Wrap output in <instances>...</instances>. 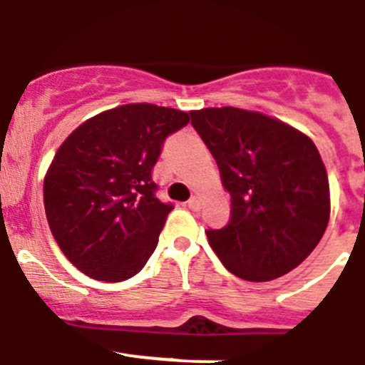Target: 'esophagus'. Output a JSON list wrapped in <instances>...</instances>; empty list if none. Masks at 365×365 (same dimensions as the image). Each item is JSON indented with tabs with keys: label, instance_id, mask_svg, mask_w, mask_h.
Listing matches in <instances>:
<instances>
[{
	"label": "esophagus",
	"instance_id": "esophagus-1",
	"mask_svg": "<svg viewBox=\"0 0 365 365\" xmlns=\"http://www.w3.org/2000/svg\"><path fill=\"white\" fill-rule=\"evenodd\" d=\"M187 205H189V209H190V211H198V209H200V198H198V196H190V200H189V202H187Z\"/></svg>",
	"mask_w": 365,
	"mask_h": 365
}]
</instances>
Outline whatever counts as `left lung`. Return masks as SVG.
<instances>
[{"label":"left lung","mask_w":365,"mask_h":365,"mask_svg":"<svg viewBox=\"0 0 365 365\" xmlns=\"http://www.w3.org/2000/svg\"><path fill=\"white\" fill-rule=\"evenodd\" d=\"M231 195V220L207 229L222 264L236 277H284L313 252L329 222V182L305 134L260 113L222 107L190 113Z\"/></svg>","instance_id":"8db88e82"}]
</instances>
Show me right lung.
I'll return each instance as SVG.
<instances>
[{
    "mask_svg": "<svg viewBox=\"0 0 365 365\" xmlns=\"http://www.w3.org/2000/svg\"><path fill=\"white\" fill-rule=\"evenodd\" d=\"M189 114L130 103L81 123L58 149L43 183L48 227L83 274L123 282L150 258L173 203L156 196L153 169Z\"/></svg>",
    "mask_w": 365,
    "mask_h": 365,
    "instance_id": "right-lung-1",
    "label": "right lung"
}]
</instances>
